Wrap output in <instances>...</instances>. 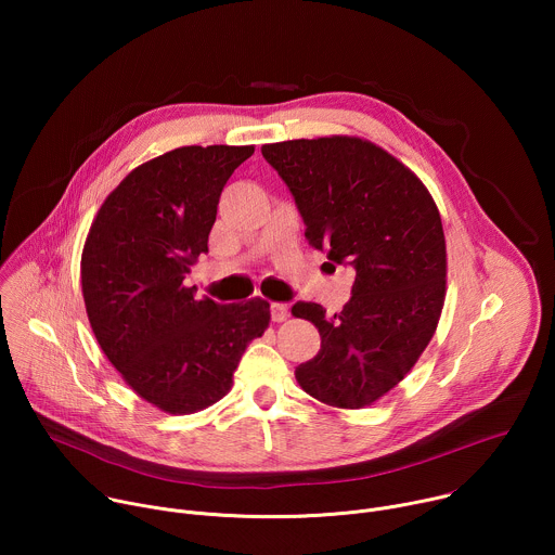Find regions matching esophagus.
Segmentation results:
<instances>
[{"label": "esophagus", "mask_w": 555, "mask_h": 555, "mask_svg": "<svg viewBox=\"0 0 555 555\" xmlns=\"http://www.w3.org/2000/svg\"><path fill=\"white\" fill-rule=\"evenodd\" d=\"M270 311H272V321L274 323H283V321L289 319V307L285 302H272Z\"/></svg>", "instance_id": "1"}]
</instances>
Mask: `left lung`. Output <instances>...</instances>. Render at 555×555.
Masks as SVG:
<instances>
[{
  "mask_svg": "<svg viewBox=\"0 0 555 555\" xmlns=\"http://www.w3.org/2000/svg\"><path fill=\"white\" fill-rule=\"evenodd\" d=\"M261 153L294 195L309 246L356 270L334 319L319 302L292 307L321 334L296 379L323 404L369 406L404 379L437 330L446 298L437 204L398 157L362 138L285 140Z\"/></svg>",
  "mask_w": 555,
  "mask_h": 555,
  "instance_id": "left-lung-1",
  "label": "left lung"
}]
</instances>
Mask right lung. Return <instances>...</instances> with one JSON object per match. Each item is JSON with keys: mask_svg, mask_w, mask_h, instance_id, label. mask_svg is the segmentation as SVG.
<instances>
[{"mask_svg": "<svg viewBox=\"0 0 555 555\" xmlns=\"http://www.w3.org/2000/svg\"><path fill=\"white\" fill-rule=\"evenodd\" d=\"M255 146H180L133 169L96 212L81 257L92 332L142 400L171 415L219 402L246 347L270 325V302L195 298L184 279L219 195Z\"/></svg>", "mask_w": 555, "mask_h": 555, "instance_id": "add662e5", "label": "right lung"}]
</instances>
